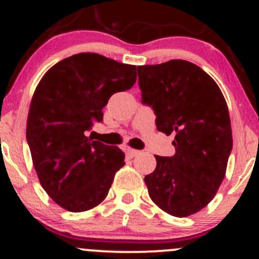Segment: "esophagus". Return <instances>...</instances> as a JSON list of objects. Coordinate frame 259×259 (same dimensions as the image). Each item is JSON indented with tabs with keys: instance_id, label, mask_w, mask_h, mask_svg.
<instances>
[{
	"instance_id": "1",
	"label": "esophagus",
	"mask_w": 259,
	"mask_h": 259,
	"mask_svg": "<svg viewBox=\"0 0 259 259\" xmlns=\"http://www.w3.org/2000/svg\"><path fill=\"white\" fill-rule=\"evenodd\" d=\"M140 153L138 150H133V148H126V158H134Z\"/></svg>"
}]
</instances>
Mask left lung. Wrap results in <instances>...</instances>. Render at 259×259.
I'll list each match as a JSON object with an SVG mask.
<instances>
[{"label": "left lung", "mask_w": 259, "mask_h": 259, "mask_svg": "<svg viewBox=\"0 0 259 259\" xmlns=\"http://www.w3.org/2000/svg\"><path fill=\"white\" fill-rule=\"evenodd\" d=\"M142 105L158 132L175 135L174 156H154L145 177L151 200L168 214L189 217L214 197L233 150L230 117L221 89L198 65L183 59L138 67Z\"/></svg>", "instance_id": "1"}]
</instances>
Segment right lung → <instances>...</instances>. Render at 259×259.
<instances>
[{
    "instance_id": "obj_1",
    "label": "right lung",
    "mask_w": 259,
    "mask_h": 259,
    "mask_svg": "<svg viewBox=\"0 0 259 259\" xmlns=\"http://www.w3.org/2000/svg\"><path fill=\"white\" fill-rule=\"evenodd\" d=\"M136 65L99 53L58 62L38 82L26 123V141L44 190L69 212L96 207L108 195L125 154L86 136L103 120L109 97L129 90Z\"/></svg>"
}]
</instances>
